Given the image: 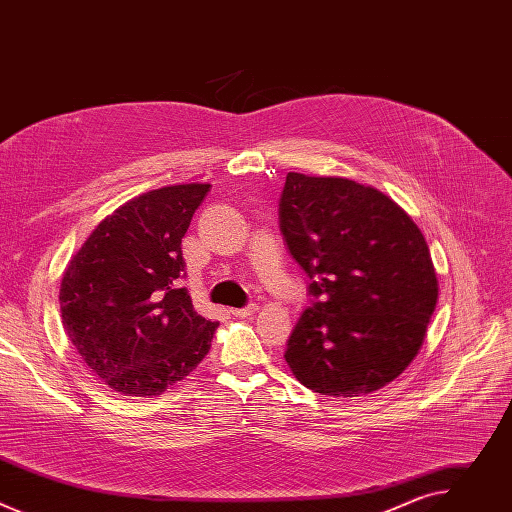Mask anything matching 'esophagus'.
Here are the masks:
<instances>
[{"label":"esophagus","instance_id":"esophagus-1","mask_svg":"<svg viewBox=\"0 0 512 512\" xmlns=\"http://www.w3.org/2000/svg\"><path fill=\"white\" fill-rule=\"evenodd\" d=\"M257 312H259V306H257V304H249L247 308L233 310V316H235V318H249V316H253V314H257Z\"/></svg>","mask_w":512,"mask_h":512}]
</instances>
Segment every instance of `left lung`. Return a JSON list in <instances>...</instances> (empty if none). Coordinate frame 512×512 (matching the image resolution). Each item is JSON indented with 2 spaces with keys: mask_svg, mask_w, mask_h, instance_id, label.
I'll list each match as a JSON object with an SVG mask.
<instances>
[{
  "mask_svg": "<svg viewBox=\"0 0 512 512\" xmlns=\"http://www.w3.org/2000/svg\"><path fill=\"white\" fill-rule=\"evenodd\" d=\"M279 227L314 298L287 340L294 377L336 399L395 381L437 304L429 247L411 216L373 186L289 172Z\"/></svg>",
  "mask_w": 512,
  "mask_h": 512,
  "instance_id": "1",
  "label": "left lung"
}]
</instances>
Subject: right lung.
<instances>
[{
	"label": "right lung",
	"instance_id": "right-lung-1",
	"mask_svg": "<svg viewBox=\"0 0 512 512\" xmlns=\"http://www.w3.org/2000/svg\"><path fill=\"white\" fill-rule=\"evenodd\" d=\"M210 184H176L121 204L72 255L60 283L62 326L125 397H158L210 350L218 322L194 312L182 237Z\"/></svg>",
	"mask_w": 512,
	"mask_h": 512
}]
</instances>
